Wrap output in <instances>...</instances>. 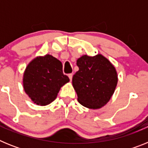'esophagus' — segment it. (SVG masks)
Here are the masks:
<instances>
[{
    "label": "esophagus",
    "mask_w": 148,
    "mask_h": 148,
    "mask_svg": "<svg viewBox=\"0 0 148 148\" xmlns=\"http://www.w3.org/2000/svg\"><path fill=\"white\" fill-rule=\"evenodd\" d=\"M68 77H69V78H70V80L72 81V78H73V74H72V73L68 74Z\"/></svg>",
    "instance_id": "obj_1"
}]
</instances>
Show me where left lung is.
I'll list each match as a JSON object with an SVG mask.
<instances>
[{
  "label": "left lung",
  "instance_id": "left-lung-1",
  "mask_svg": "<svg viewBox=\"0 0 148 148\" xmlns=\"http://www.w3.org/2000/svg\"><path fill=\"white\" fill-rule=\"evenodd\" d=\"M79 70L73 77V86L82 105L99 109L108 102L114 93L118 75L110 61L101 54L87 55L77 60Z\"/></svg>",
  "mask_w": 148,
  "mask_h": 148
}]
</instances>
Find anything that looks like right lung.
Returning <instances> with one entry per match:
<instances>
[{
	"instance_id": "right-lung-1",
	"label": "right lung",
	"mask_w": 148,
	"mask_h": 148,
	"mask_svg": "<svg viewBox=\"0 0 148 148\" xmlns=\"http://www.w3.org/2000/svg\"><path fill=\"white\" fill-rule=\"evenodd\" d=\"M69 82L70 78L63 73L61 61L50 55L34 58L23 73L24 91L40 106L53 102L61 87Z\"/></svg>"
}]
</instances>
